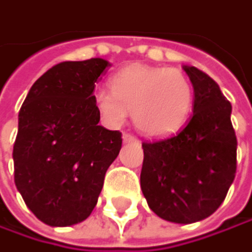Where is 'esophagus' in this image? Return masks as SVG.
<instances>
[{"label":"esophagus","instance_id":"34e87169","mask_svg":"<svg viewBox=\"0 0 252 252\" xmlns=\"http://www.w3.org/2000/svg\"><path fill=\"white\" fill-rule=\"evenodd\" d=\"M122 140H124V143H137V139H136L134 136L128 134V133H125V134L122 136Z\"/></svg>","mask_w":252,"mask_h":252}]
</instances>
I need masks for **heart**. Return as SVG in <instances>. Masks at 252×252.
<instances>
[{
	"label": "heart",
	"instance_id": "heart-1",
	"mask_svg": "<svg viewBox=\"0 0 252 252\" xmlns=\"http://www.w3.org/2000/svg\"><path fill=\"white\" fill-rule=\"evenodd\" d=\"M101 119L121 127L133 112L136 128L149 137H164L179 131L193 104V87L177 69L131 64L110 79V91L94 95Z\"/></svg>",
	"mask_w": 252,
	"mask_h": 252
}]
</instances>
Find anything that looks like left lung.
Wrapping results in <instances>:
<instances>
[{
  "instance_id": "left-lung-1",
  "label": "left lung",
  "mask_w": 252,
  "mask_h": 252,
  "mask_svg": "<svg viewBox=\"0 0 252 252\" xmlns=\"http://www.w3.org/2000/svg\"><path fill=\"white\" fill-rule=\"evenodd\" d=\"M193 87V115L174 136L143 143L142 192L161 219L190 224L210 217L224 201L236 173L232 104L195 66H183Z\"/></svg>"
}]
</instances>
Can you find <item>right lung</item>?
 <instances>
[{"label":"right lung","mask_w":252,"mask_h":252,"mask_svg":"<svg viewBox=\"0 0 252 252\" xmlns=\"http://www.w3.org/2000/svg\"><path fill=\"white\" fill-rule=\"evenodd\" d=\"M110 63L63 62L31 87L19 112L14 183L28 208L51 227L84 221L116 159L119 131L98 125L94 87Z\"/></svg>","instance_id":"right-lung-1"}]
</instances>
